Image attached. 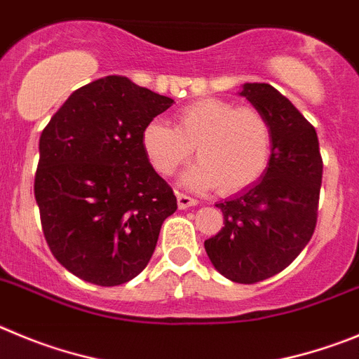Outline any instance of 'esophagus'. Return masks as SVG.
Listing matches in <instances>:
<instances>
[{"label":"esophagus","mask_w":359,"mask_h":359,"mask_svg":"<svg viewBox=\"0 0 359 359\" xmlns=\"http://www.w3.org/2000/svg\"><path fill=\"white\" fill-rule=\"evenodd\" d=\"M196 203H198V200L191 198V196L184 195V193H179V195H177V205H179V209L193 208V205H196Z\"/></svg>","instance_id":"34e87169"}]
</instances>
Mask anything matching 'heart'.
<instances>
[{"label":"heart","instance_id":"b5f03b06","mask_svg":"<svg viewBox=\"0 0 359 359\" xmlns=\"http://www.w3.org/2000/svg\"><path fill=\"white\" fill-rule=\"evenodd\" d=\"M141 144L161 175H172L191 159L198 163L182 177V186L232 195L254 186L263 177L272 151L266 118L252 107H238L222 98H202L180 107L175 127L151 119L143 128Z\"/></svg>","mask_w":359,"mask_h":359}]
</instances>
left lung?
Here are the masks:
<instances>
[{
    "label": "left lung",
    "mask_w": 359,
    "mask_h": 359,
    "mask_svg": "<svg viewBox=\"0 0 359 359\" xmlns=\"http://www.w3.org/2000/svg\"><path fill=\"white\" fill-rule=\"evenodd\" d=\"M240 96L270 125V161L254 186L216 203L225 227L203 247L222 276L254 284L284 270L311 240L322 157L315 128L276 87L243 83Z\"/></svg>",
    "instance_id": "obj_1"
}]
</instances>
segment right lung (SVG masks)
Instances as JSON below:
<instances>
[{
    "label": "right lung",
    "mask_w": 359,
    "mask_h": 359,
    "mask_svg": "<svg viewBox=\"0 0 359 359\" xmlns=\"http://www.w3.org/2000/svg\"><path fill=\"white\" fill-rule=\"evenodd\" d=\"M172 105L111 75L76 89L41 134L34 191L44 238L80 279L118 286L140 276L177 211L141 144L147 123Z\"/></svg>",
    "instance_id": "add662e5"
}]
</instances>
